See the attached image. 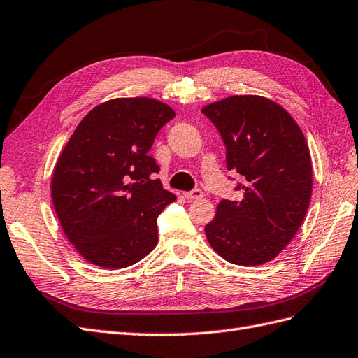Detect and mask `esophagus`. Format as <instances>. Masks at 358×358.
Returning a JSON list of instances; mask_svg holds the SVG:
<instances>
[{"label":"esophagus","instance_id":"34e87169","mask_svg":"<svg viewBox=\"0 0 358 358\" xmlns=\"http://www.w3.org/2000/svg\"><path fill=\"white\" fill-rule=\"evenodd\" d=\"M185 198H186L187 201L201 199V198H203V192H202L201 189H193V190H190V192H186V193H185Z\"/></svg>","mask_w":358,"mask_h":358}]
</instances>
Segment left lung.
I'll return each instance as SVG.
<instances>
[{
	"instance_id": "1",
	"label": "left lung",
	"mask_w": 358,
	"mask_h": 358,
	"mask_svg": "<svg viewBox=\"0 0 358 358\" xmlns=\"http://www.w3.org/2000/svg\"><path fill=\"white\" fill-rule=\"evenodd\" d=\"M222 136L227 166L240 173L238 201L223 199L206 236L237 265L268 262L297 234L312 196V162L301 129L280 105L232 96L202 108Z\"/></svg>"
}]
</instances>
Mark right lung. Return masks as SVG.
Masks as SVG:
<instances>
[{
	"instance_id": "1",
	"label": "right lung",
	"mask_w": 358,
	"mask_h": 358,
	"mask_svg": "<svg viewBox=\"0 0 358 358\" xmlns=\"http://www.w3.org/2000/svg\"><path fill=\"white\" fill-rule=\"evenodd\" d=\"M176 117L155 99H114L90 110L57 162L52 201L69 241L91 264L124 268L156 248L157 217L176 196L148 155Z\"/></svg>"
}]
</instances>
